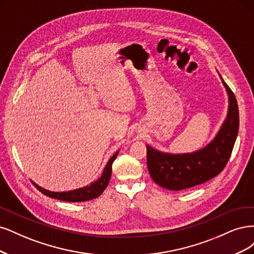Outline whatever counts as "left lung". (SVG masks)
Returning <instances> with one entry per match:
<instances>
[{"label": "left lung", "instance_id": "1", "mask_svg": "<svg viewBox=\"0 0 254 254\" xmlns=\"http://www.w3.org/2000/svg\"><path fill=\"white\" fill-rule=\"evenodd\" d=\"M219 77L228 95V111L222 126L209 143L190 153L161 152L146 144L149 173L153 181L165 189L182 191L206 183L218 175L230 158L239 133V106L230 87L222 76Z\"/></svg>", "mask_w": 254, "mask_h": 254}]
</instances>
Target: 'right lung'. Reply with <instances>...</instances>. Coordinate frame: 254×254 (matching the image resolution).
Segmentation results:
<instances>
[{
	"label": "right lung",
	"mask_w": 254,
	"mask_h": 254,
	"mask_svg": "<svg viewBox=\"0 0 254 254\" xmlns=\"http://www.w3.org/2000/svg\"><path fill=\"white\" fill-rule=\"evenodd\" d=\"M119 151H117L113 156L110 158V160L106 163L101 176L97 179V181L91 183L89 185L79 188V189H75L71 191H65V192H53L50 190H46L44 188L40 187L39 185L35 184L37 189L42 192L44 195L48 196V197L56 198L63 201H69V202H80V201H86L92 200L98 196H100L102 192L105 190V188L108 187L110 179L112 176V165L114 160L116 159Z\"/></svg>",
	"instance_id": "obj_1"
}]
</instances>
